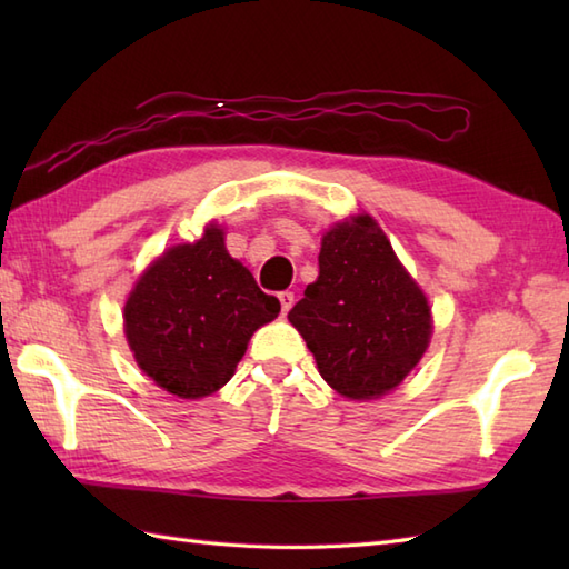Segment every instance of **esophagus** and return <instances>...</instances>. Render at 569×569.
<instances>
[{
	"mask_svg": "<svg viewBox=\"0 0 569 569\" xmlns=\"http://www.w3.org/2000/svg\"><path fill=\"white\" fill-rule=\"evenodd\" d=\"M278 300H281V310L288 312L296 303V296L291 291H281V293H278Z\"/></svg>",
	"mask_w": 569,
	"mask_h": 569,
	"instance_id": "obj_1",
	"label": "esophagus"
}]
</instances>
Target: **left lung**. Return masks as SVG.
<instances>
[{
	"label": "left lung",
	"instance_id": "1",
	"mask_svg": "<svg viewBox=\"0 0 569 569\" xmlns=\"http://www.w3.org/2000/svg\"><path fill=\"white\" fill-rule=\"evenodd\" d=\"M320 276L288 312L320 377L355 401L389 393L430 342V306L369 214L322 237Z\"/></svg>",
	"mask_w": 569,
	"mask_h": 569
}]
</instances>
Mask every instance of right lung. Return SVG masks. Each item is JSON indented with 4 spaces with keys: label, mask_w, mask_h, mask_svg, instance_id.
Here are the masks:
<instances>
[{
    "label": "right lung",
    "mask_w": 569,
    "mask_h": 569,
    "mask_svg": "<svg viewBox=\"0 0 569 569\" xmlns=\"http://www.w3.org/2000/svg\"><path fill=\"white\" fill-rule=\"evenodd\" d=\"M281 303L263 293L247 266L208 227L196 244L168 249L139 278L124 306V330L137 365L180 398H202L232 379L253 330Z\"/></svg>",
    "instance_id": "1"
}]
</instances>
